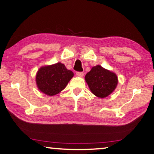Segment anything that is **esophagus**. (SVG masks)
I'll return each instance as SVG.
<instances>
[{"instance_id":"esophagus-1","label":"esophagus","mask_w":154,"mask_h":154,"mask_svg":"<svg viewBox=\"0 0 154 154\" xmlns=\"http://www.w3.org/2000/svg\"><path fill=\"white\" fill-rule=\"evenodd\" d=\"M76 75H79V76L83 77V75H84V73L83 72H81V71H79V72H76Z\"/></svg>"}]
</instances>
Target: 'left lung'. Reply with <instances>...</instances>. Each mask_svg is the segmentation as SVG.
I'll return each instance as SVG.
<instances>
[{
  "instance_id": "obj_1",
  "label": "left lung",
  "mask_w": 154,
  "mask_h": 154,
  "mask_svg": "<svg viewBox=\"0 0 154 154\" xmlns=\"http://www.w3.org/2000/svg\"><path fill=\"white\" fill-rule=\"evenodd\" d=\"M85 78L91 92L100 98L109 95L118 84L116 75L100 65L92 67Z\"/></svg>"
}]
</instances>
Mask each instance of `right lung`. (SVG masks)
Listing matches in <instances>:
<instances>
[{
	"instance_id": "add662e5",
	"label": "right lung",
	"mask_w": 154,
	"mask_h": 154,
	"mask_svg": "<svg viewBox=\"0 0 154 154\" xmlns=\"http://www.w3.org/2000/svg\"><path fill=\"white\" fill-rule=\"evenodd\" d=\"M73 76L72 71L59 62L51 66L41 67L38 71L35 80L41 92L53 96L64 90Z\"/></svg>"
}]
</instances>
